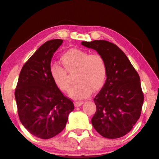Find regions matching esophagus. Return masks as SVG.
<instances>
[{
  "instance_id": "1",
  "label": "esophagus",
  "mask_w": 159,
  "mask_h": 159,
  "mask_svg": "<svg viewBox=\"0 0 159 159\" xmlns=\"http://www.w3.org/2000/svg\"><path fill=\"white\" fill-rule=\"evenodd\" d=\"M75 106H76V107H79V106H80L83 104V101H75Z\"/></svg>"
}]
</instances>
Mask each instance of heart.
Here are the masks:
<instances>
[{
	"label": "heart",
	"mask_w": 159,
	"mask_h": 159,
	"mask_svg": "<svg viewBox=\"0 0 159 159\" xmlns=\"http://www.w3.org/2000/svg\"><path fill=\"white\" fill-rule=\"evenodd\" d=\"M63 66L53 64L50 74L59 90L67 92L70 89V81L67 71H77L75 82L78 84L70 91V96L75 99L89 97L92 91H98L105 84L107 77V65L103 57L98 53L89 54L79 48H71L61 56Z\"/></svg>",
	"instance_id": "obj_1"
}]
</instances>
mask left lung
Here are the masks:
<instances>
[{"label": "left lung", "mask_w": 159, "mask_h": 159, "mask_svg": "<svg viewBox=\"0 0 159 159\" xmlns=\"http://www.w3.org/2000/svg\"><path fill=\"white\" fill-rule=\"evenodd\" d=\"M105 59L107 79L93 101L96 111L91 119L96 131L107 139L127 134L139 119L143 103L139 73L116 45L103 40L82 41Z\"/></svg>", "instance_id": "1"}]
</instances>
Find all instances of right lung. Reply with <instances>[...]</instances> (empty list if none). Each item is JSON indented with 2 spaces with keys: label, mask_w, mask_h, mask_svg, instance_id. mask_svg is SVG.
Masks as SVG:
<instances>
[{
  "label": "right lung",
  "mask_w": 159,
  "mask_h": 159,
  "mask_svg": "<svg viewBox=\"0 0 159 159\" xmlns=\"http://www.w3.org/2000/svg\"><path fill=\"white\" fill-rule=\"evenodd\" d=\"M63 40L45 43L23 65L15 90L21 124L38 138H53L64 129L73 101L58 89L50 74L53 53Z\"/></svg>",
  "instance_id": "obj_1"
}]
</instances>
